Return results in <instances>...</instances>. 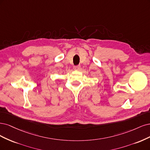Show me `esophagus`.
Wrapping results in <instances>:
<instances>
[{
    "instance_id": "1",
    "label": "esophagus",
    "mask_w": 150,
    "mask_h": 150,
    "mask_svg": "<svg viewBox=\"0 0 150 150\" xmlns=\"http://www.w3.org/2000/svg\"><path fill=\"white\" fill-rule=\"evenodd\" d=\"M74 69L76 70H79L80 69V65H76L74 67Z\"/></svg>"
}]
</instances>
